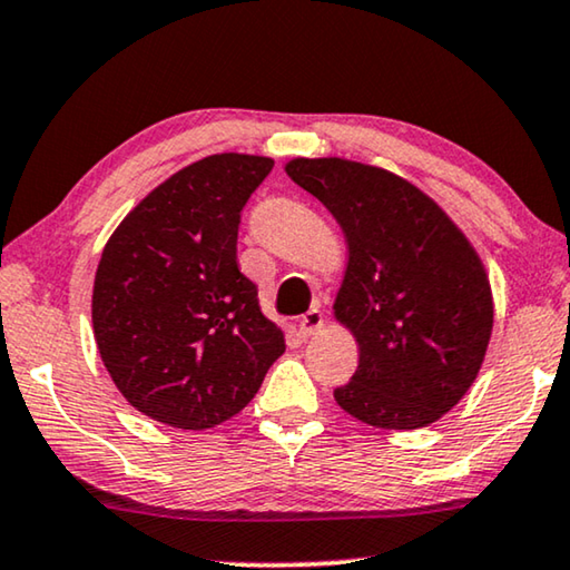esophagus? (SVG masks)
Masks as SVG:
<instances>
[{
	"label": "esophagus",
	"mask_w": 570,
	"mask_h": 570,
	"mask_svg": "<svg viewBox=\"0 0 570 570\" xmlns=\"http://www.w3.org/2000/svg\"><path fill=\"white\" fill-rule=\"evenodd\" d=\"M322 324H324L322 309H320V306H312V309L306 312L304 317L299 320V332H302V334H314V332H317V330L322 327Z\"/></svg>",
	"instance_id": "34e87169"
}]
</instances>
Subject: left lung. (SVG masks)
<instances>
[{
	"label": "left lung",
	"mask_w": 570,
	"mask_h": 570,
	"mask_svg": "<svg viewBox=\"0 0 570 570\" xmlns=\"http://www.w3.org/2000/svg\"><path fill=\"white\" fill-rule=\"evenodd\" d=\"M284 169L327 207L347 243L332 309L360 360L334 401L375 429L439 421L476 381L492 337L480 253L426 193L393 171L340 157H296Z\"/></svg>",
	"instance_id": "left-lung-1"
}]
</instances>
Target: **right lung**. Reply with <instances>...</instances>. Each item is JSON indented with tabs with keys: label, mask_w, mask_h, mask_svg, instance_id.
Instances as JSON below:
<instances>
[{
	"label": "right lung",
	"mask_w": 570,
	"mask_h": 570,
	"mask_svg": "<svg viewBox=\"0 0 570 570\" xmlns=\"http://www.w3.org/2000/svg\"><path fill=\"white\" fill-rule=\"evenodd\" d=\"M274 159L210 155L134 207L96 268L94 337L114 385L139 413L205 431L246 409L284 332L264 317L236 261L240 210Z\"/></svg>",
	"instance_id": "right-lung-1"
}]
</instances>
